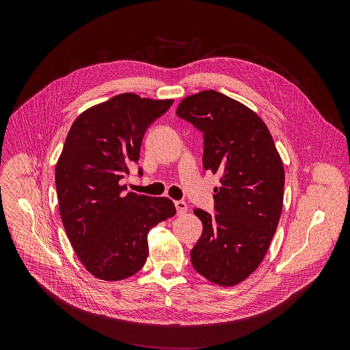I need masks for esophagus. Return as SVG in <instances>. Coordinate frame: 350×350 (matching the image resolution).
I'll use <instances>...</instances> for the list:
<instances>
[{
  "instance_id": "esophagus-1",
  "label": "esophagus",
  "mask_w": 350,
  "mask_h": 350,
  "mask_svg": "<svg viewBox=\"0 0 350 350\" xmlns=\"http://www.w3.org/2000/svg\"><path fill=\"white\" fill-rule=\"evenodd\" d=\"M174 206H176V209H177V213H178V215H183V213H185V212L188 211L187 204L183 202V201H176V202H174Z\"/></svg>"
}]
</instances>
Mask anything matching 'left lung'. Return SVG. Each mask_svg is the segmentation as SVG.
Instances as JSON below:
<instances>
[{
    "mask_svg": "<svg viewBox=\"0 0 350 350\" xmlns=\"http://www.w3.org/2000/svg\"><path fill=\"white\" fill-rule=\"evenodd\" d=\"M177 116L204 133V169L220 176L215 216L193 213L204 224L191 251L193 269L232 286L266 256L284 199V166L265 122L235 99L206 90L184 98Z\"/></svg>",
    "mask_w": 350,
    "mask_h": 350,
    "instance_id": "left-lung-1",
    "label": "left lung"
}]
</instances>
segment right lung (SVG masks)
I'll list each match as a JSON object with an SVG mask.
<instances>
[{"instance_id": "add662e5", "label": "right lung", "mask_w": 350, "mask_h": 350, "mask_svg": "<svg viewBox=\"0 0 350 350\" xmlns=\"http://www.w3.org/2000/svg\"><path fill=\"white\" fill-rule=\"evenodd\" d=\"M172 104L119 94L84 111L68 133L55 167L59 213L77 258L99 280L120 281L139 271L149 230L176 215L169 198L126 193L122 185L139 159L146 129Z\"/></svg>"}]
</instances>
